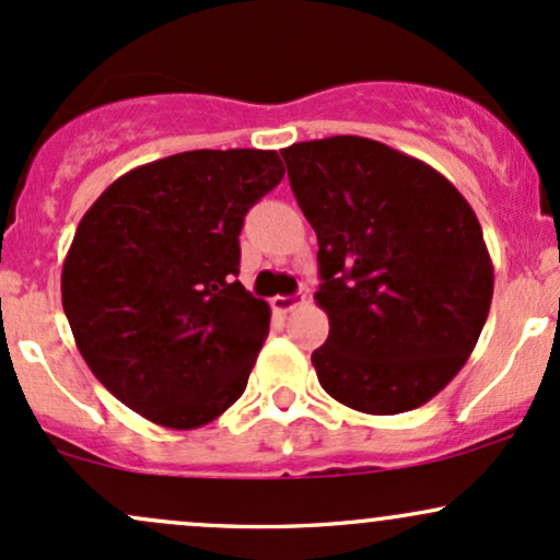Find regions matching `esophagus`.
I'll use <instances>...</instances> for the list:
<instances>
[{"mask_svg": "<svg viewBox=\"0 0 560 560\" xmlns=\"http://www.w3.org/2000/svg\"><path fill=\"white\" fill-rule=\"evenodd\" d=\"M298 305H300L298 294H289V298H281V294H279V298L271 300V307L276 313H289V311H294Z\"/></svg>", "mask_w": 560, "mask_h": 560, "instance_id": "esophagus-1", "label": "esophagus"}]
</instances>
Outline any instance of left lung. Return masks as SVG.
<instances>
[{
    "label": "left lung",
    "mask_w": 560,
    "mask_h": 560,
    "mask_svg": "<svg viewBox=\"0 0 560 560\" xmlns=\"http://www.w3.org/2000/svg\"><path fill=\"white\" fill-rule=\"evenodd\" d=\"M281 158L318 236L320 387L371 416L429 402L490 313L492 260L471 205L432 165L374 139L300 141Z\"/></svg>",
    "instance_id": "8db88e82"
}]
</instances>
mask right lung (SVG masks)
Listing matches in <instances>:
<instances>
[{"instance_id":"1","label":"right lung","mask_w":560,"mask_h":560,"mask_svg":"<svg viewBox=\"0 0 560 560\" xmlns=\"http://www.w3.org/2000/svg\"><path fill=\"white\" fill-rule=\"evenodd\" d=\"M284 178L273 150H191L124 173L75 229L62 307L92 374L139 416L197 429L247 387L271 307L240 276L244 215Z\"/></svg>"}]
</instances>
